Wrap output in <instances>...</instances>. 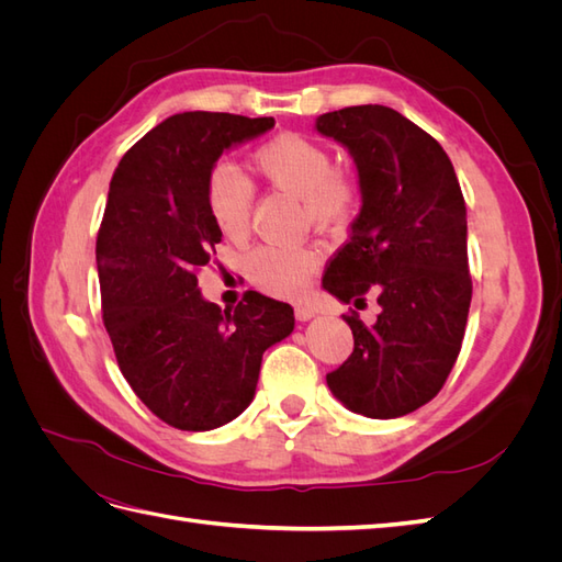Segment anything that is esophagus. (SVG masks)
<instances>
[{
  "mask_svg": "<svg viewBox=\"0 0 562 562\" xmlns=\"http://www.w3.org/2000/svg\"><path fill=\"white\" fill-rule=\"evenodd\" d=\"M316 314H318V310L314 307V304H310V302H297L295 304V318L297 321H310Z\"/></svg>",
  "mask_w": 562,
  "mask_h": 562,
  "instance_id": "1",
  "label": "esophagus"
}]
</instances>
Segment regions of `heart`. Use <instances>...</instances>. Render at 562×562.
Here are the masks:
<instances>
[{"instance_id": "b5f03b06", "label": "heart", "mask_w": 562, "mask_h": 562, "mask_svg": "<svg viewBox=\"0 0 562 562\" xmlns=\"http://www.w3.org/2000/svg\"><path fill=\"white\" fill-rule=\"evenodd\" d=\"M255 173L271 187L300 196L304 213L318 225H345L356 206V187L335 173L330 151L307 135L281 133L252 151ZM209 213L229 239H244L250 229L252 184L229 164H217L206 182ZM318 265L310 244H265L250 255L252 281L274 295H291Z\"/></svg>"}]
</instances>
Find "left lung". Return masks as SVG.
I'll list each match as a JSON object with an SVG mask.
<instances>
[{
	"label": "left lung",
	"instance_id": "8db88e82",
	"mask_svg": "<svg viewBox=\"0 0 562 562\" xmlns=\"http://www.w3.org/2000/svg\"><path fill=\"white\" fill-rule=\"evenodd\" d=\"M316 131L349 149L363 199L323 288L347 304L368 293L380 304L372 326L342 316L353 351L326 382L353 413L403 417L443 389L462 349L471 304L462 187L446 149L391 108L326 112Z\"/></svg>",
	"mask_w": 562,
	"mask_h": 562
}]
</instances>
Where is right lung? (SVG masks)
Listing matches in <instances>:
<instances>
[{
	"mask_svg": "<svg viewBox=\"0 0 562 562\" xmlns=\"http://www.w3.org/2000/svg\"><path fill=\"white\" fill-rule=\"evenodd\" d=\"M271 126V116L173 114L126 151L110 182L95 241L103 323L135 396L180 431L239 417L265 349L295 328L291 304L250 291L223 312L196 281L223 239L206 203L213 166Z\"/></svg>",
	"mask_w": 562,
	"mask_h": 562,
	"instance_id": "obj_1",
	"label": "right lung"
}]
</instances>
